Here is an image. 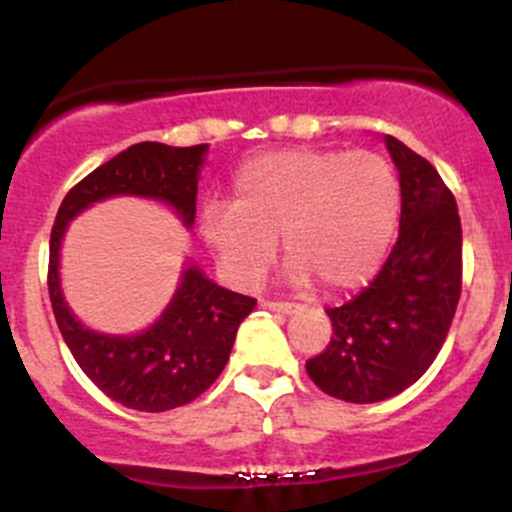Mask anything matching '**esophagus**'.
Returning a JSON list of instances; mask_svg holds the SVG:
<instances>
[{"mask_svg": "<svg viewBox=\"0 0 512 512\" xmlns=\"http://www.w3.org/2000/svg\"><path fill=\"white\" fill-rule=\"evenodd\" d=\"M267 309H272V312H280V314H294L299 309V304L294 302H265Z\"/></svg>", "mask_w": 512, "mask_h": 512, "instance_id": "34e87169", "label": "esophagus"}]
</instances>
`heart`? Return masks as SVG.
Here are the masks:
<instances>
[{"instance_id":"obj_1","label":"heart","mask_w":512,"mask_h":512,"mask_svg":"<svg viewBox=\"0 0 512 512\" xmlns=\"http://www.w3.org/2000/svg\"><path fill=\"white\" fill-rule=\"evenodd\" d=\"M401 215L396 170L379 153L285 148L242 163L230 208H208L203 235L242 280L262 275L282 232L289 272L339 294L374 277Z\"/></svg>"}]
</instances>
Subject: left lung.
Here are the masks:
<instances>
[{"instance_id": "8db88e82", "label": "left lung", "mask_w": 512, "mask_h": 512, "mask_svg": "<svg viewBox=\"0 0 512 512\" xmlns=\"http://www.w3.org/2000/svg\"><path fill=\"white\" fill-rule=\"evenodd\" d=\"M399 168V240L379 275L342 307H329L332 339L307 359L324 394L376 404L416 384L451 329L463 287V235L456 198L438 170L386 136Z\"/></svg>"}]
</instances>
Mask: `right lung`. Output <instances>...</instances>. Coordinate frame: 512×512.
I'll return each mask as SVG.
<instances>
[{
    "instance_id": "right-lung-1",
    "label": "right lung",
    "mask_w": 512,
    "mask_h": 512,
    "mask_svg": "<svg viewBox=\"0 0 512 512\" xmlns=\"http://www.w3.org/2000/svg\"><path fill=\"white\" fill-rule=\"evenodd\" d=\"M208 146L173 148L143 141L98 165L61 200L49 240L51 309L66 347L86 376L118 404L158 414L198 399L213 386L230 359L237 327L257 299L185 270L163 317L136 337H106L86 329L66 307L59 287V247L66 225L91 203L111 195H143L173 205L185 225L195 223L198 170Z\"/></svg>"
}]
</instances>
